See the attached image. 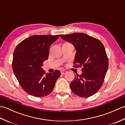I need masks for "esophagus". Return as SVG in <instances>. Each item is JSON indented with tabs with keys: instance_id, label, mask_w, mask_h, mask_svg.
Instances as JSON below:
<instances>
[{
	"instance_id": "obj_1",
	"label": "esophagus",
	"mask_w": 125,
	"mask_h": 125,
	"mask_svg": "<svg viewBox=\"0 0 125 125\" xmlns=\"http://www.w3.org/2000/svg\"><path fill=\"white\" fill-rule=\"evenodd\" d=\"M67 73V71H65V70H61V74H62V75H64V74L66 73Z\"/></svg>"
}]
</instances>
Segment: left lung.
I'll return each mask as SVG.
<instances>
[{
  "mask_svg": "<svg viewBox=\"0 0 125 125\" xmlns=\"http://www.w3.org/2000/svg\"><path fill=\"white\" fill-rule=\"evenodd\" d=\"M61 37L73 44L76 50L73 67H82L81 75L76 74L71 82V90L79 97L91 96L102 86L108 69L104 47L99 40L86 34L77 33Z\"/></svg>",
  "mask_w": 125,
  "mask_h": 125,
  "instance_id": "1",
  "label": "left lung"
}]
</instances>
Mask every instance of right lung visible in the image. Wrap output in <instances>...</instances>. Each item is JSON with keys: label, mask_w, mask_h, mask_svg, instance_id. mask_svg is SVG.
Segmentation results:
<instances>
[{"label": "right lung", "mask_w": 125, "mask_h": 125, "mask_svg": "<svg viewBox=\"0 0 125 125\" xmlns=\"http://www.w3.org/2000/svg\"><path fill=\"white\" fill-rule=\"evenodd\" d=\"M60 35L31 36L19 43L14 50L12 69L20 86L28 94L36 97L49 94L60 77L58 70L45 73L42 67L49 56L50 45Z\"/></svg>", "instance_id": "obj_1"}]
</instances>
